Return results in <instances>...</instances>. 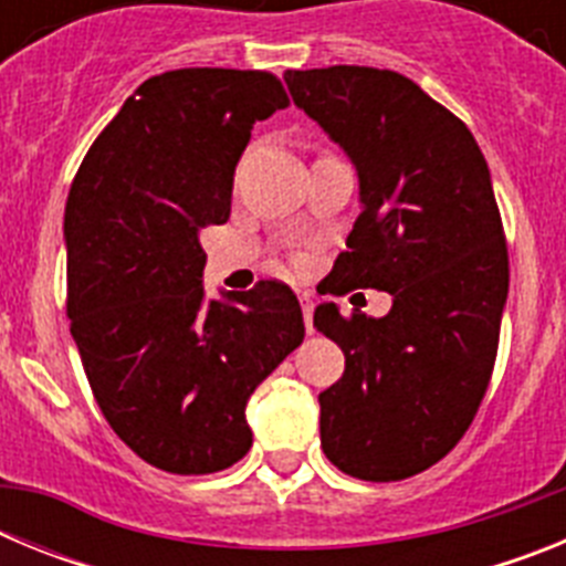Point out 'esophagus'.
I'll use <instances>...</instances> for the list:
<instances>
[{
	"instance_id": "1",
	"label": "esophagus",
	"mask_w": 566,
	"mask_h": 566,
	"mask_svg": "<svg viewBox=\"0 0 566 566\" xmlns=\"http://www.w3.org/2000/svg\"><path fill=\"white\" fill-rule=\"evenodd\" d=\"M300 306H303V319H306V332L314 334V306L308 303V297L300 300Z\"/></svg>"
}]
</instances>
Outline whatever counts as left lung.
I'll return each instance as SVG.
<instances>
[{
	"mask_svg": "<svg viewBox=\"0 0 566 566\" xmlns=\"http://www.w3.org/2000/svg\"><path fill=\"white\" fill-rule=\"evenodd\" d=\"M283 78L359 178L363 212L328 292L394 297L385 317L314 308V328L345 354L343 377L319 394V442L348 476L399 482L462 439L496 363L510 269L488 161L451 109L394 70Z\"/></svg>",
	"mask_w": 566,
	"mask_h": 566,
	"instance_id": "obj_1",
	"label": "left lung"
}]
</instances>
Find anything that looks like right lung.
<instances>
[{"label": "right lung", "mask_w": 566, "mask_h": 566, "mask_svg": "<svg viewBox=\"0 0 566 566\" xmlns=\"http://www.w3.org/2000/svg\"><path fill=\"white\" fill-rule=\"evenodd\" d=\"M283 107L263 70H169L124 102L70 187V334L109 428L167 473L247 457L249 397L306 337L283 283L203 292L201 232L229 221L254 122Z\"/></svg>", "instance_id": "obj_1"}]
</instances>
